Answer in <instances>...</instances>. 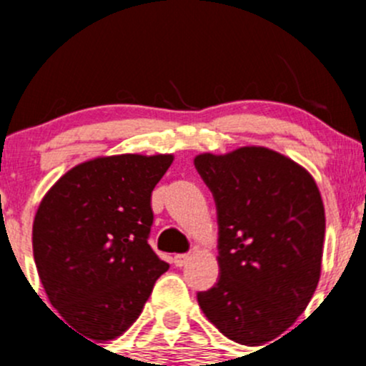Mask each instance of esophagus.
Instances as JSON below:
<instances>
[{
	"mask_svg": "<svg viewBox=\"0 0 366 366\" xmlns=\"http://www.w3.org/2000/svg\"><path fill=\"white\" fill-rule=\"evenodd\" d=\"M189 258H191V254H189V253L175 254V257H173V264H175L177 267H184V265H186L187 262H189Z\"/></svg>",
	"mask_w": 366,
	"mask_h": 366,
	"instance_id": "1",
	"label": "esophagus"
}]
</instances>
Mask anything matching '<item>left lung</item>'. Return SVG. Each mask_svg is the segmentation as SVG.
I'll return each mask as SVG.
<instances>
[{"instance_id":"8db88e82","label":"left lung","mask_w":366,"mask_h":366,"mask_svg":"<svg viewBox=\"0 0 366 366\" xmlns=\"http://www.w3.org/2000/svg\"><path fill=\"white\" fill-rule=\"evenodd\" d=\"M194 168L216 202L219 230V278L198 292V305L230 340H274L319 283L326 232L319 187L302 166L264 147L200 154Z\"/></svg>"}]
</instances>
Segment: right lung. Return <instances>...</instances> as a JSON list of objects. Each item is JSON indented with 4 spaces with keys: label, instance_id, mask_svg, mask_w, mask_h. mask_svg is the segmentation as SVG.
Returning a JSON list of instances; mask_svg holds the SVG:
<instances>
[{
    "label": "right lung",
    "instance_id": "obj_1",
    "mask_svg": "<svg viewBox=\"0 0 366 366\" xmlns=\"http://www.w3.org/2000/svg\"><path fill=\"white\" fill-rule=\"evenodd\" d=\"M172 162L169 154L97 157L69 169L40 202L33 221L40 282L86 340L127 331L168 271L149 235L150 197Z\"/></svg>",
    "mask_w": 366,
    "mask_h": 366
}]
</instances>
